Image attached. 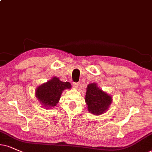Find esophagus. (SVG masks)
Instances as JSON below:
<instances>
[{"mask_svg":"<svg viewBox=\"0 0 152 152\" xmlns=\"http://www.w3.org/2000/svg\"><path fill=\"white\" fill-rule=\"evenodd\" d=\"M79 85H80L79 83H73V86H74V88H76V89H77Z\"/></svg>","mask_w":152,"mask_h":152,"instance_id":"34e87169","label":"esophagus"}]
</instances>
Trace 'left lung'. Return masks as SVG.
<instances>
[{"mask_svg":"<svg viewBox=\"0 0 152 152\" xmlns=\"http://www.w3.org/2000/svg\"><path fill=\"white\" fill-rule=\"evenodd\" d=\"M85 101L88 112L99 116L107 112L112 102V97L100 89L97 83H92L86 88Z\"/></svg>","mask_w":152,"mask_h":152,"instance_id":"1","label":"left lung"}]
</instances>
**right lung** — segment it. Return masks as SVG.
Instances as JSON below:
<instances>
[{"instance_id":"add662e5","label":"right lung","mask_w":152,"mask_h":152,"mask_svg":"<svg viewBox=\"0 0 152 152\" xmlns=\"http://www.w3.org/2000/svg\"><path fill=\"white\" fill-rule=\"evenodd\" d=\"M72 88L69 82H63L59 78L54 76L46 83L38 86L35 95L42 107L51 109L57 105L60 99L62 92Z\"/></svg>"}]
</instances>
